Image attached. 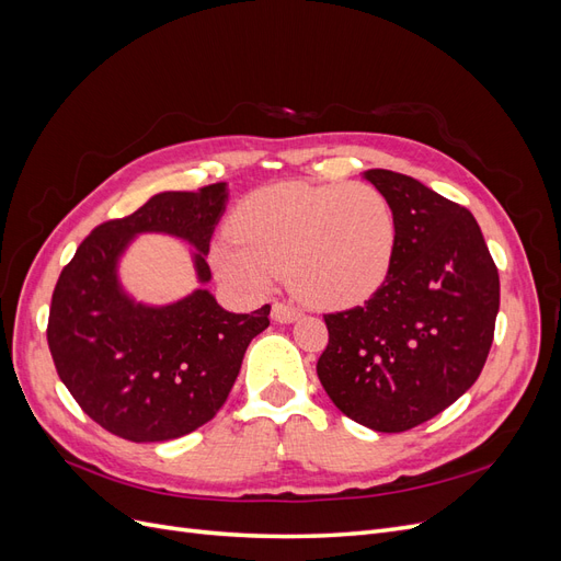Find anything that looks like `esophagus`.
Listing matches in <instances>:
<instances>
[{"instance_id": "esophagus-1", "label": "esophagus", "mask_w": 561, "mask_h": 561, "mask_svg": "<svg viewBox=\"0 0 561 561\" xmlns=\"http://www.w3.org/2000/svg\"><path fill=\"white\" fill-rule=\"evenodd\" d=\"M271 318L276 322H295L299 318V309L287 301H274V307H271Z\"/></svg>"}]
</instances>
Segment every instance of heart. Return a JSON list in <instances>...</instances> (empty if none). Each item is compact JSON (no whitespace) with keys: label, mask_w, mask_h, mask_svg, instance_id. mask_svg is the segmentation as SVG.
Listing matches in <instances>:
<instances>
[{"label":"heart","mask_w":561,"mask_h":561,"mask_svg":"<svg viewBox=\"0 0 561 561\" xmlns=\"http://www.w3.org/2000/svg\"><path fill=\"white\" fill-rule=\"evenodd\" d=\"M393 250V210L375 186L278 182L239 203L231 233L213 245V264L252 295L287 274L301 299L344 307L377 290Z\"/></svg>","instance_id":"obj_1"}]
</instances>
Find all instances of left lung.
<instances>
[{"label":"left lung","mask_w":561,"mask_h":561,"mask_svg":"<svg viewBox=\"0 0 561 561\" xmlns=\"http://www.w3.org/2000/svg\"><path fill=\"white\" fill-rule=\"evenodd\" d=\"M388 201L396 250L363 307L325 316L318 379L348 419L402 433L478 381L494 342L501 285L474 217L419 180L363 173Z\"/></svg>","instance_id":"8db88e82"}]
</instances>
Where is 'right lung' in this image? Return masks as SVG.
<instances>
[{"label": "right lung", "instance_id": "obj_1", "mask_svg": "<svg viewBox=\"0 0 561 561\" xmlns=\"http://www.w3.org/2000/svg\"><path fill=\"white\" fill-rule=\"evenodd\" d=\"M225 206L227 182L151 196L95 227L56 283L46 339L58 377L98 426L130 443H165L208 423L248 344L268 328V304L229 313L198 287L168 307H147L118 283L122 252L151 231L192 243L198 283H208L206 254Z\"/></svg>", "mask_w": 561, "mask_h": 561}]
</instances>
